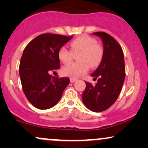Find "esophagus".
Returning a JSON list of instances; mask_svg holds the SVG:
<instances>
[{"instance_id":"1","label":"esophagus","mask_w":148,"mask_h":148,"mask_svg":"<svg viewBox=\"0 0 148 148\" xmlns=\"http://www.w3.org/2000/svg\"><path fill=\"white\" fill-rule=\"evenodd\" d=\"M76 81H77V79H72V78H71V79H70V82L71 83H74Z\"/></svg>"}]
</instances>
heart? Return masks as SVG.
<instances>
[{
    "label": "heart",
    "instance_id": "1",
    "mask_svg": "<svg viewBox=\"0 0 148 148\" xmlns=\"http://www.w3.org/2000/svg\"><path fill=\"white\" fill-rule=\"evenodd\" d=\"M70 50L62 47L58 51L59 60L64 64L69 63L72 58V53L80 51L78 62H72L62 69L64 76L74 79L84 75L88 72L90 66L95 68L99 66L102 60L103 51L95 38L88 35H82L72 40L69 44Z\"/></svg>",
    "mask_w": 148,
    "mask_h": 148
}]
</instances>
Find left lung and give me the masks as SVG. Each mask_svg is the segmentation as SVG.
<instances>
[{
	"instance_id": "1",
	"label": "left lung",
	"mask_w": 148,
	"mask_h": 148,
	"mask_svg": "<svg viewBox=\"0 0 148 148\" xmlns=\"http://www.w3.org/2000/svg\"><path fill=\"white\" fill-rule=\"evenodd\" d=\"M92 34L101 37L103 56L98 68L91 74L97 83L86 82L82 99L89 110L101 112L115 103L121 92L125 78V59L121 46L113 37L104 32Z\"/></svg>"
}]
</instances>
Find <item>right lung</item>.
I'll return each mask as SVG.
<instances>
[{"instance_id":"1","label":"right lung","mask_w":148,"mask_h":148,"mask_svg":"<svg viewBox=\"0 0 148 148\" xmlns=\"http://www.w3.org/2000/svg\"><path fill=\"white\" fill-rule=\"evenodd\" d=\"M73 36L45 33L25 47L20 60L19 76L25 97L39 109H48L60 101L69 84L67 77L49 74L60 67L58 51Z\"/></svg>"}]
</instances>
